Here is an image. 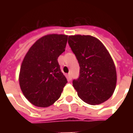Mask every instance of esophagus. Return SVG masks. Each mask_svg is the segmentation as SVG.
I'll use <instances>...</instances> for the list:
<instances>
[{
  "label": "esophagus",
  "instance_id": "esophagus-1",
  "mask_svg": "<svg viewBox=\"0 0 133 133\" xmlns=\"http://www.w3.org/2000/svg\"><path fill=\"white\" fill-rule=\"evenodd\" d=\"M68 78L69 80H71V79H72V75H71L70 73H69L68 75Z\"/></svg>",
  "mask_w": 133,
  "mask_h": 133
}]
</instances>
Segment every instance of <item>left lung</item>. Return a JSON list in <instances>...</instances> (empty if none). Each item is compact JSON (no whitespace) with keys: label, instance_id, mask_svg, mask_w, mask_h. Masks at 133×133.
Wrapping results in <instances>:
<instances>
[{"label":"left lung","instance_id":"left-lung-1","mask_svg":"<svg viewBox=\"0 0 133 133\" xmlns=\"http://www.w3.org/2000/svg\"><path fill=\"white\" fill-rule=\"evenodd\" d=\"M68 44L80 66L79 78L72 81L79 98L90 105L107 101L117 83L115 65L107 49L90 35L69 36Z\"/></svg>","mask_w":133,"mask_h":133}]
</instances>
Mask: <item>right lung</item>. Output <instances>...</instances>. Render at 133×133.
<instances>
[{
    "mask_svg": "<svg viewBox=\"0 0 133 133\" xmlns=\"http://www.w3.org/2000/svg\"><path fill=\"white\" fill-rule=\"evenodd\" d=\"M67 41V35L48 34L36 41L24 57L20 87L33 105L48 107L61 97L68 81L57 59L65 51Z\"/></svg>",
    "mask_w": 133,
    "mask_h": 133,
    "instance_id": "1",
    "label": "right lung"
}]
</instances>
